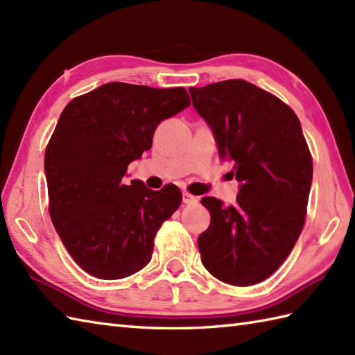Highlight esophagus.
Here are the masks:
<instances>
[{
	"mask_svg": "<svg viewBox=\"0 0 355 355\" xmlns=\"http://www.w3.org/2000/svg\"><path fill=\"white\" fill-rule=\"evenodd\" d=\"M183 202L187 206H195L198 202V197H195V195H192L189 192H184L183 193Z\"/></svg>",
	"mask_w": 355,
	"mask_h": 355,
	"instance_id": "34e87169",
	"label": "esophagus"
}]
</instances>
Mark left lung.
I'll use <instances>...</instances> for the list:
<instances>
[{"instance_id":"8db88e82","label":"left lung","mask_w":355,"mask_h":355,"mask_svg":"<svg viewBox=\"0 0 355 355\" xmlns=\"http://www.w3.org/2000/svg\"><path fill=\"white\" fill-rule=\"evenodd\" d=\"M192 103L233 163L236 201L205 197L209 229L198 238L202 266L220 281L248 286L282 266L302 232L313 157L294 111L243 79L191 87Z\"/></svg>"}]
</instances>
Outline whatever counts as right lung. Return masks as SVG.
I'll list each match as a JSON object with an SVG mask.
<instances>
[{
	"mask_svg": "<svg viewBox=\"0 0 355 355\" xmlns=\"http://www.w3.org/2000/svg\"><path fill=\"white\" fill-rule=\"evenodd\" d=\"M191 105L186 88L110 82L74 97L45 148L49 212L67 252L88 275L114 281L150 261L160 225L182 205L175 184L150 191L123 177L153 146L162 120Z\"/></svg>",
	"mask_w": 355,
	"mask_h": 355,
	"instance_id": "obj_1",
	"label": "right lung"
}]
</instances>
